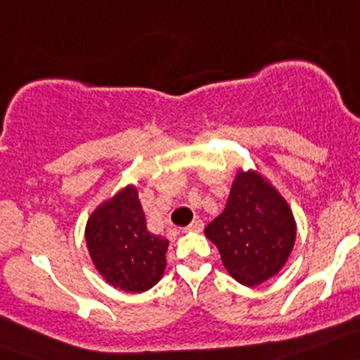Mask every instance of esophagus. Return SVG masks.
<instances>
[{"instance_id": "1", "label": "esophagus", "mask_w": 360, "mask_h": 360, "mask_svg": "<svg viewBox=\"0 0 360 360\" xmlns=\"http://www.w3.org/2000/svg\"><path fill=\"white\" fill-rule=\"evenodd\" d=\"M203 220H200V219H196V220H193L191 224L188 225L186 227V231H193V232H200L201 229H203Z\"/></svg>"}]
</instances>
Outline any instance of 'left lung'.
<instances>
[{"label":"left lung","instance_id":"8db88e82","mask_svg":"<svg viewBox=\"0 0 360 360\" xmlns=\"http://www.w3.org/2000/svg\"><path fill=\"white\" fill-rule=\"evenodd\" d=\"M232 278L256 287L278 274L295 243V220L276 189L256 171H239L224 212L205 229Z\"/></svg>","mask_w":360,"mask_h":360}]
</instances>
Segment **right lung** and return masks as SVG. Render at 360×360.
Returning a JSON list of instances; mask_svg holds the SVG:
<instances>
[{"mask_svg": "<svg viewBox=\"0 0 360 360\" xmlns=\"http://www.w3.org/2000/svg\"><path fill=\"white\" fill-rule=\"evenodd\" d=\"M85 240L97 271L116 289L145 292L165 270L169 240L147 229L135 186H126L89 217Z\"/></svg>", "mask_w": 360, "mask_h": 360, "instance_id": "1", "label": "right lung"}]
</instances>
